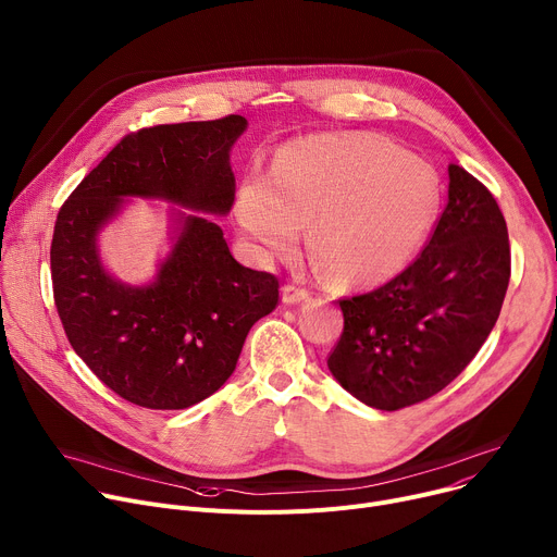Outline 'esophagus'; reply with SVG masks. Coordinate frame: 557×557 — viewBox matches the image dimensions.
<instances>
[{"instance_id":"esophagus-1","label":"esophagus","mask_w":557,"mask_h":557,"mask_svg":"<svg viewBox=\"0 0 557 557\" xmlns=\"http://www.w3.org/2000/svg\"><path fill=\"white\" fill-rule=\"evenodd\" d=\"M310 298V292L308 289H304V287H296V285H283V289H281V301L285 304V306H298V304H304V301H308Z\"/></svg>"}]
</instances>
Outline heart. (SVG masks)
I'll return each instance as SVG.
<instances>
[{
  "label": "heart",
  "mask_w": 557,
  "mask_h": 557,
  "mask_svg": "<svg viewBox=\"0 0 557 557\" xmlns=\"http://www.w3.org/2000/svg\"><path fill=\"white\" fill-rule=\"evenodd\" d=\"M442 205L435 169L372 136H312L287 145L272 174L236 189V223L256 259H285L308 225V251L334 285L363 287L401 272Z\"/></svg>",
  "instance_id": "b5f03b06"
}]
</instances>
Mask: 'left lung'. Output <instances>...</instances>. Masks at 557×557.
<instances>
[{
    "label": "left lung",
    "mask_w": 557,
    "mask_h": 557,
    "mask_svg": "<svg viewBox=\"0 0 557 557\" xmlns=\"http://www.w3.org/2000/svg\"><path fill=\"white\" fill-rule=\"evenodd\" d=\"M428 245L391 283L338 301L344 334L332 376L376 410L444 391L488 338L510 278V247L493 194L459 164Z\"/></svg>",
    "instance_id": "1"
}]
</instances>
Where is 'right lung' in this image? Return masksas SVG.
I'll list each match as a JSON object with an SVG mask.
<instances>
[{"label": "right lung", "instance_id": "1", "mask_svg": "<svg viewBox=\"0 0 557 557\" xmlns=\"http://www.w3.org/2000/svg\"><path fill=\"white\" fill-rule=\"evenodd\" d=\"M243 115L160 124L122 138L62 205L51 276L77 357L122 399L183 410L232 376L249 327L278 304V281L243 268L211 216L234 205L230 164ZM129 197L164 199L172 249L145 286L122 284L99 259V232Z\"/></svg>", "mask_w": 557, "mask_h": 557}]
</instances>
